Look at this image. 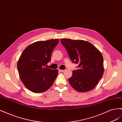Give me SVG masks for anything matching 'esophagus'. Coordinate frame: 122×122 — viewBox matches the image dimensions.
Wrapping results in <instances>:
<instances>
[{
    "mask_svg": "<svg viewBox=\"0 0 122 122\" xmlns=\"http://www.w3.org/2000/svg\"><path fill=\"white\" fill-rule=\"evenodd\" d=\"M59 71H60L61 72H63L65 71V70H61V69H59Z\"/></svg>",
    "mask_w": 122,
    "mask_h": 122,
    "instance_id": "1",
    "label": "esophagus"
}]
</instances>
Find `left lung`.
Segmentation results:
<instances>
[{
  "label": "left lung",
  "mask_w": 122,
  "mask_h": 122,
  "mask_svg": "<svg viewBox=\"0 0 122 122\" xmlns=\"http://www.w3.org/2000/svg\"><path fill=\"white\" fill-rule=\"evenodd\" d=\"M73 62L79 69L69 79L71 86L79 92L90 91L97 86L104 73L103 56L96 47L86 41L61 39Z\"/></svg>",
  "instance_id": "8db88e82"
}]
</instances>
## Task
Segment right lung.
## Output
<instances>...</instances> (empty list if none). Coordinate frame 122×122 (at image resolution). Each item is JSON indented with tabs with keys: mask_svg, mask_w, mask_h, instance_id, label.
<instances>
[{
	"mask_svg": "<svg viewBox=\"0 0 122 122\" xmlns=\"http://www.w3.org/2000/svg\"><path fill=\"white\" fill-rule=\"evenodd\" d=\"M58 39L41 41L28 45L22 53L17 69L22 82L34 93L45 92L52 86L58 74L57 69L45 67L51 61L53 49Z\"/></svg>",
	"mask_w": 122,
	"mask_h": 122,
	"instance_id": "1",
	"label": "right lung"
}]
</instances>
